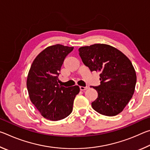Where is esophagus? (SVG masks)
Listing matches in <instances>:
<instances>
[{"label": "esophagus", "mask_w": 150, "mask_h": 150, "mask_svg": "<svg viewBox=\"0 0 150 150\" xmlns=\"http://www.w3.org/2000/svg\"><path fill=\"white\" fill-rule=\"evenodd\" d=\"M79 88H80V90L81 91H85V90H87V89L88 87H82V86H80Z\"/></svg>", "instance_id": "obj_1"}]
</instances>
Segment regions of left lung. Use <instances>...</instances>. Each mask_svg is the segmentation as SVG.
Wrapping results in <instances>:
<instances>
[{"instance_id": "obj_1", "label": "left lung", "mask_w": 150, "mask_h": 150, "mask_svg": "<svg viewBox=\"0 0 150 150\" xmlns=\"http://www.w3.org/2000/svg\"><path fill=\"white\" fill-rule=\"evenodd\" d=\"M79 55L91 71L100 73V85L93 87L98 97L91 106L100 115L113 116L122 112L132 97L136 73L130 60L116 48L95 44L81 47Z\"/></svg>"}]
</instances>
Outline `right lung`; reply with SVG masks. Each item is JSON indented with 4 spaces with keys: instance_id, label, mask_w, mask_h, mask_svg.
I'll list each match as a JSON object with an SVG mask.
<instances>
[{
    "instance_id": "obj_1",
    "label": "right lung",
    "mask_w": 150,
    "mask_h": 150,
    "mask_svg": "<svg viewBox=\"0 0 150 150\" xmlns=\"http://www.w3.org/2000/svg\"><path fill=\"white\" fill-rule=\"evenodd\" d=\"M73 48L61 44L48 46L37 55L29 70L26 86L30 99L47 120H59L69 116L80 91L77 85L65 88L58 84L63 61Z\"/></svg>"
}]
</instances>
